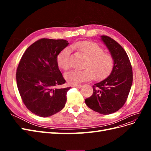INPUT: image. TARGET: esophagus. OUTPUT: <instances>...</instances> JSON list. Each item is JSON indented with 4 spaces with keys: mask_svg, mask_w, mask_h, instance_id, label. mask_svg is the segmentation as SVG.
<instances>
[{
    "mask_svg": "<svg viewBox=\"0 0 151 151\" xmlns=\"http://www.w3.org/2000/svg\"><path fill=\"white\" fill-rule=\"evenodd\" d=\"M73 86L75 87V88H81L82 87V86L81 84H76V85H74Z\"/></svg>",
    "mask_w": 151,
    "mask_h": 151,
    "instance_id": "1",
    "label": "esophagus"
}]
</instances>
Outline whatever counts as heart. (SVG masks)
<instances>
[{
    "label": "heart",
    "mask_w": 151,
    "mask_h": 151,
    "mask_svg": "<svg viewBox=\"0 0 151 151\" xmlns=\"http://www.w3.org/2000/svg\"><path fill=\"white\" fill-rule=\"evenodd\" d=\"M73 47L79 50L87 57L84 70H72L65 74V78L70 84H78L89 81L93 77L99 80L107 77L111 72L114 66V58L111 54L104 53L99 45L93 42L84 41L77 43ZM70 48H63L58 54L57 63L62 69L67 70L70 67Z\"/></svg>",
    "instance_id": "obj_1"
}]
</instances>
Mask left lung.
<instances>
[{"label": "left lung", "mask_w": 151, "mask_h": 151, "mask_svg": "<svg viewBox=\"0 0 151 151\" xmlns=\"http://www.w3.org/2000/svg\"><path fill=\"white\" fill-rule=\"evenodd\" d=\"M101 38L114 58V66L107 78L93 86V94L85 99V103L94 111L109 115L119 110L125 103L133 73L129 58L121 45L109 36Z\"/></svg>", "instance_id": "1"}]
</instances>
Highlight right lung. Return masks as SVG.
<instances>
[{"label": "right lung", "mask_w": 151, "mask_h": 151, "mask_svg": "<svg viewBox=\"0 0 151 151\" xmlns=\"http://www.w3.org/2000/svg\"><path fill=\"white\" fill-rule=\"evenodd\" d=\"M65 40L42 38L26 49L17 68L16 81L22 101L30 111L48 117L61 111L70 87L57 88L65 83L57 63Z\"/></svg>", "instance_id": "add662e5"}]
</instances>
